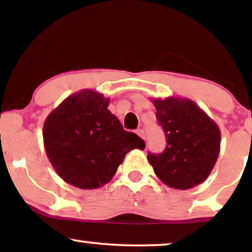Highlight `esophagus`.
<instances>
[{
    "mask_svg": "<svg viewBox=\"0 0 252 252\" xmlns=\"http://www.w3.org/2000/svg\"><path fill=\"white\" fill-rule=\"evenodd\" d=\"M136 134L141 137V139L146 140V134H144V130L143 129H137L136 130Z\"/></svg>",
    "mask_w": 252,
    "mask_h": 252,
    "instance_id": "34e87169",
    "label": "esophagus"
}]
</instances>
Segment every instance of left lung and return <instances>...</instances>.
I'll return each instance as SVG.
<instances>
[{"mask_svg": "<svg viewBox=\"0 0 252 252\" xmlns=\"http://www.w3.org/2000/svg\"><path fill=\"white\" fill-rule=\"evenodd\" d=\"M166 136L161 154H148V160L161 182L186 190L206 180L220 151L217 124L189 98H151Z\"/></svg>", "mask_w": 252, "mask_h": 252, "instance_id": "1", "label": "left lung"}]
</instances>
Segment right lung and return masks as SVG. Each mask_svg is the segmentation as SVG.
<instances>
[{
    "label": "right lung",
    "mask_w": 252,
    "mask_h": 252,
    "mask_svg": "<svg viewBox=\"0 0 252 252\" xmlns=\"http://www.w3.org/2000/svg\"><path fill=\"white\" fill-rule=\"evenodd\" d=\"M109 98L84 89L64 99L43 125L46 154L56 173L80 189H96L111 180L126 154L146 143L123 128L108 110Z\"/></svg>",
    "instance_id": "add662e5"
}]
</instances>
